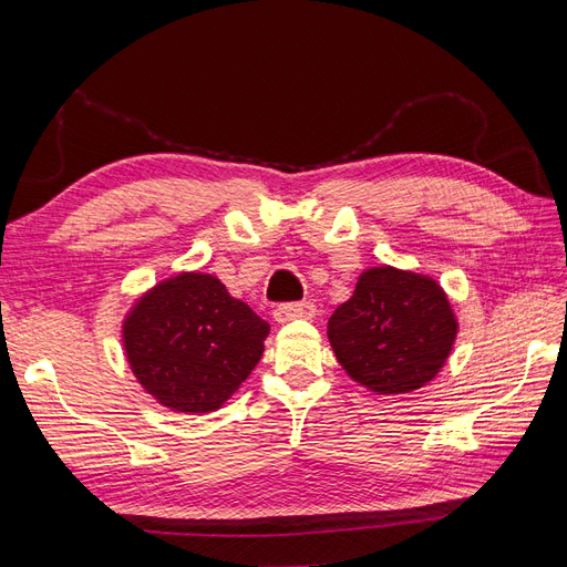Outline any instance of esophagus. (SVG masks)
<instances>
[{
  "mask_svg": "<svg viewBox=\"0 0 567 567\" xmlns=\"http://www.w3.org/2000/svg\"><path fill=\"white\" fill-rule=\"evenodd\" d=\"M317 315V307L310 300H300V302H284L274 310V319L279 323H288L293 319H312Z\"/></svg>",
  "mask_w": 567,
  "mask_h": 567,
  "instance_id": "obj_1",
  "label": "esophagus"
}]
</instances>
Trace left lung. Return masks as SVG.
Segmentation results:
<instances>
[{"instance_id":"obj_1","label":"left lung","mask_w":567,"mask_h":567,"mask_svg":"<svg viewBox=\"0 0 567 567\" xmlns=\"http://www.w3.org/2000/svg\"><path fill=\"white\" fill-rule=\"evenodd\" d=\"M456 319L427 277L373 267L329 319V340L350 379L379 394L419 390L447 362Z\"/></svg>"}]
</instances>
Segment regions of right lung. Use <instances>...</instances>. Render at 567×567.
<instances>
[{"label":"right lung","mask_w":567,"mask_h":567,"mask_svg":"<svg viewBox=\"0 0 567 567\" xmlns=\"http://www.w3.org/2000/svg\"><path fill=\"white\" fill-rule=\"evenodd\" d=\"M269 323L210 274H179L144 296L123 326L136 379L161 404L208 414L260 362Z\"/></svg>","instance_id":"right-lung-1"}]
</instances>
